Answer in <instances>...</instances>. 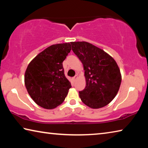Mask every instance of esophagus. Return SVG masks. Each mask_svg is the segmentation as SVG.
<instances>
[{"mask_svg":"<svg viewBox=\"0 0 148 148\" xmlns=\"http://www.w3.org/2000/svg\"><path fill=\"white\" fill-rule=\"evenodd\" d=\"M77 77H78V76H77V75H76V76H75L73 77V79L75 81V80H76V79H77Z\"/></svg>","mask_w":148,"mask_h":148,"instance_id":"obj_1","label":"esophagus"}]
</instances>
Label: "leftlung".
I'll return each mask as SVG.
<instances>
[{
    "label": "left lung",
    "instance_id": "obj_1",
    "mask_svg": "<svg viewBox=\"0 0 148 148\" xmlns=\"http://www.w3.org/2000/svg\"><path fill=\"white\" fill-rule=\"evenodd\" d=\"M81 61L86 86L79 92L82 101L93 109L108 104L118 92L121 74L116 61L104 50L87 42H71Z\"/></svg>",
    "mask_w": 148,
    "mask_h": 148
}]
</instances>
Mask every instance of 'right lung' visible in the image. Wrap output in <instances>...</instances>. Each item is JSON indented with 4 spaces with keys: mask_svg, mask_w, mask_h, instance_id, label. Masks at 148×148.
<instances>
[{
    "mask_svg": "<svg viewBox=\"0 0 148 148\" xmlns=\"http://www.w3.org/2000/svg\"><path fill=\"white\" fill-rule=\"evenodd\" d=\"M71 50L69 42L52 45L30 62L25 73V85L38 106L51 110L64 101L71 84L65 77L62 62Z\"/></svg>",
    "mask_w": 148,
    "mask_h": 148,
    "instance_id": "right-lung-1",
    "label": "right lung"
}]
</instances>
